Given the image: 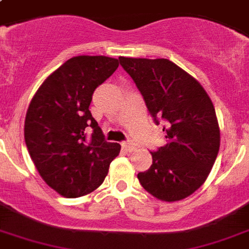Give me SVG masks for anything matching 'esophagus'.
Segmentation results:
<instances>
[{
	"instance_id": "1",
	"label": "esophagus",
	"mask_w": 249,
	"mask_h": 249,
	"mask_svg": "<svg viewBox=\"0 0 249 249\" xmlns=\"http://www.w3.org/2000/svg\"><path fill=\"white\" fill-rule=\"evenodd\" d=\"M123 147L125 150H128V151H133V150L136 149V145H134V142L132 140H126L125 142H123Z\"/></svg>"
}]
</instances>
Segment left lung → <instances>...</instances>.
<instances>
[{
    "mask_svg": "<svg viewBox=\"0 0 249 249\" xmlns=\"http://www.w3.org/2000/svg\"><path fill=\"white\" fill-rule=\"evenodd\" d=\"M143 96L157 125L163 121L166 145L151 151L153 164L137 175L146 191L172 202L204 184L219 151L215 109L204 87L167 58H119Z\"/></svg>",
    "mask_w": 249,
    "mask_h": 249,
    "instance_id": "1",
    "label": "left lung"
}]
</instances>
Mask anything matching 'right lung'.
Returning <instances> with one entry per match:
<instances>
[{
  "label": "right lung",
  "mask_w": 249,
  "mask_h": 249,
  "mask_svg": "<svg viewBox=\"0 0 249 249\" xmlns=\"http://www.w3.org/2000/svg\"><path fill=\"white\" fill-rule=\"evenodd\" d=\"M117 68L119 60L111 57H71L45 79L28 106V153L43 180L61 196L75 198L95 191L120 153L119 143L106 141L89 109L95 89Z\"/></svg>",
  "instance_id": "obj_1"
}]
</instances>
